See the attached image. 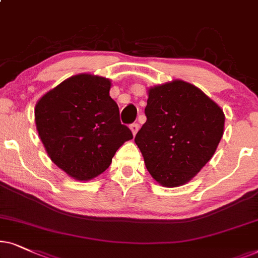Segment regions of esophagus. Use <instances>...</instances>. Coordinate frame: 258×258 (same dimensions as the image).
<instances>
[{
  "label": "esophagus",
  "instance_id": "obj_1",
  "mask_svg": "<svg viewBox=\"0 0 258 258\" xmlns=\"http://www.w3.org/2000/svg\"><path fill=\"white\" fill-rule=\"evenodd\" d=\"M130 128H131V131H132V135L133 136H136L137 135V132L139 131V128H140V126H139V123H132L131 126H130Z\"/></svg>",
  "mask_w": 258,
  "mask_h": 258
}]
</instances>
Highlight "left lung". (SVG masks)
<instances>
[{
  "label": "left lung",
  "mask_w": 258,
  "mask_h": 258,
  "mask_svg": "<svg viewBox=\"0 0 258 258\" xmlns=\"http://www.w3.org/2000/svg\"><path fill=\"white\" fill-rule=\"evenodd\" d=\"M146 122L135 142L158 184H186L211 159L224 133L223 109L202 89L184 80L147 89Z\"/></svg>",
  "instance_id": "1"
}]
</instances>
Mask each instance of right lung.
<instances>
[{"label": "right lung", "instance_id": "right-lung-1", "mask_svg": "<svg viewBox=\"0 0 258 258\" xmlns=\"http://www.w3.org/2000/svg\"><path fill=\"white\" fill-rule=\"evenodd\" d=\"M112 81L91 73L66 79L39 99L35 125L50 160L71 178L101 174L120 146L133 138L109 95Z\"/></svg>", "mask_w": 258, "mask_h": 258}]
</instances>
